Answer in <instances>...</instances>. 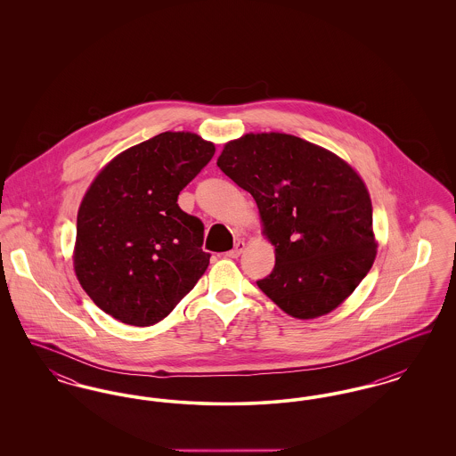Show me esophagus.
Listing matches in <instances>:
<instances>
[{"mask_svg": "<svg viewBox=\"0 0 456 456\" xmlns=\"http://www.w3.org/2000/svg\"><path fill=\"white\" fill-rule=\"evenodd\" d=\"M244 248H246V242H244V240H238V242L234 244V248H232L229 253H225V256H229V258H238L239 255L244 251Z\"/></svg>", "mask_w": 456, "mask_h": 456, "instance_id": "esophagus-1", "label": "esophagus"}]
</instances>
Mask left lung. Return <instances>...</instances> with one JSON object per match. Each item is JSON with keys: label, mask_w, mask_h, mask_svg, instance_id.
Instances as JSON below:
<instances>
[{"label": "left lung", "mask_w": 456, "mask_h": 456, "mask_svg": "<svg viewBox=\"0 0 456 456\" xmlns=\"http://www.w3.org/2000/svg\"><path fill=\"white\" fill-rule=\"evenodd\" d=\"M220 171L258 205L275 268L258 281L287 314L314 320L337 309L368 275L378 240L368 186L337 153L299 136L246 133L224 145Z\"/></svg>", "instance_id": "8db88e82"}]
</instances>
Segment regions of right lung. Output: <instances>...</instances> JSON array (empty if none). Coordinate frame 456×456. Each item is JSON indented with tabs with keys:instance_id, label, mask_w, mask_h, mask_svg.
Here are the masks:
<instances>
[{
	"instance_id": "obj_1",
	"label": "right lung",
	"mask_w": 456,
	"mask_h": 456,
	"mask_svg": "<svg viewBox=\"0 0 456 456\" xmlns=\"http://www.w3.org/2000/svg\"><path fill=\"white\" fill-rule=\"evenodd\" d=\"M214 153L196 133L166 131L118 153L90 183L73 268L88 297L118 322H162L205 273L203 224L179 208L177 196Z\"/></svg>"
}]
</instances>
